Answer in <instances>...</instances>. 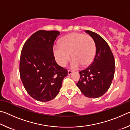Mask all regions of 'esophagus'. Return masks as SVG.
Wrapping results in <instances>:
<instances>
[{"label": "esophagus", "mask_w": 130, "mask_h": 130, "mask_svg": "<svg viewBox=\"0 0 130 130\" xmlns=\"http://www.w3.org/2000/svg\"><path fill=\"white\" fill-rule=\"evenodd\" d=\"M72 73H73V71L72 70H68V75H70V74H71Z\"/></svg>", "instance_id": "34e87169"}]
</instances>
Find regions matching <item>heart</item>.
<instances>
[{
    "label": "heart",
    "mask_w": 130,
    "mask_h": 130,
    "mask_svg": "<svg viewBox=\"0 0 130 130\" xmlns=\"http://www.w3.org/2000/svg\"><path fill=\"white\" fill-rule=\"evenodd\" d=\"M53 53L57 63L65 67L73 58L70 67L77 69L81 65L87 67L92 62L96 54V43L89 35L72 32L61 38L60 45L53 46Z\"/></svg>",
    "instance_id": "b5f03b06"
}]
</instances>
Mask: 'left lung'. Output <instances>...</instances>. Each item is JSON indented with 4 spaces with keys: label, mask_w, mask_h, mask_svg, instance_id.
I'll return each instance as SVG.
<instances>
[{
    "label": "left lung",
    "mask_w": 130,
    "mask_h": 130,
    "mask_svg": "<svg viewBox=\"0 0 130 130\" xmlns=\"http://www.w3.org/2000/svg\"><path fill=\"white\" fill-rule=\"evenodd\" d=\"M85 31L94 40L96 52L91 64L79 72L80 78L76 85L84 95L97 98L110 87L115 73V58L108 44L102 37L90 30Z\"/></svg>",
    "instance_id": "8db88e82"
}]
</instances>
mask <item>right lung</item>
<instances>
[{"label":"right lung","instance_id":"right-lung-1","mask_svg":"<svg viewBox=\"0 0 130 130\" xmlns=\"http://www.w3.org/2000/svg\"><path fill=\"white\" fill-rule=\"evenodd\" d=\"M60 32L39 30L24 44L19 63L21 79L29 95L39 102H49L62 87L68 70L57 64L53 45Z\"/></svg>","mask_w":130,"mask_h":130}]
</instances>
